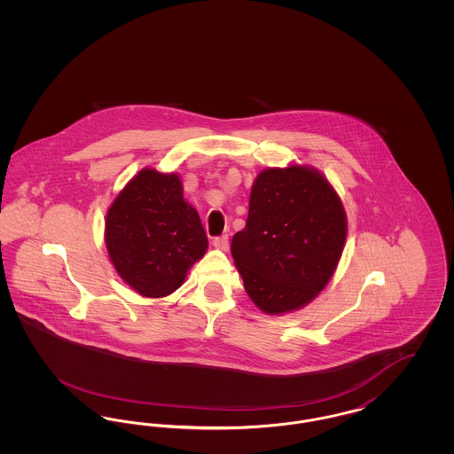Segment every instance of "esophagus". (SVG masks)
<instances>
[{
  "mask_svg": "<svg viewBox=\"0 0 454 454\" xmlns=\"http://www.w3.org/2000/svg\"><path fill=\"white\" fill-rule=\"evenodd\" d=\"M213 245L216 247L217 250H223V252H226V250L230 248V243H228V237H226V235L215 238V239H213Z\"/></svg>",
  "mask_w": 454,
  "mask_h": 454,
  "instance_id": "esophagus-1",
  "label": "esophagus"
}]
</instances>
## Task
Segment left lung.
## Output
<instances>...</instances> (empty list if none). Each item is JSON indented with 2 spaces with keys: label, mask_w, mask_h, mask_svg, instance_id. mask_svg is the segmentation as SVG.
Instances as JSON below:
<instances>
[{
  "label": "left lung",
  "mask_w": 454,
  "mask_h": 454,
  "mask_svg": "<svg viewBox=\"0 0 454 454\" xmlns=\"http://www.w3.org/2000/svg\"><path fill=\"white\" fill-rule=\"evenodd\" d=\"M346 237L342 200L322 173L301 165L267 168L254 182L231 255L250 300L267 315H282L324 291Z\"/></svg>",
  "instance_id": "left-lung-1"
}]
</instances>
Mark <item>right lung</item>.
<instances>
[{
  "label": "right lung",
  "mask_w": 454,
  "mask_h": 454,
  "mask_svg": "<svg viewBox=\"0 0 454 454\" xmlns=\"http://www.w3.org/2000/svg\"><path fill=\"white\" fill-rule=\"evenodd\" d=\"M106 247L122 281L141 296L163 298L204 257L207 237L180 176L143 168L108 207Z\"/></svg>",
  "instance_id": "obj_1"
}]
</instances>
